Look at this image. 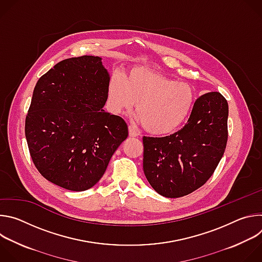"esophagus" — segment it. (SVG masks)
Segmentation results:
<instances>
[{"label":"esophagus","instance_id":"esophagus-1","mask_svg":"<svg viewBox=\"0 0 262 262\" xmlns=\"http://www.w3.org/2000/svg\"><path fill=\"white\" fill-rule=\"evenodd\" d=\"M128 135H129V137H133V138L138 137V133L132 126H128Z\"/></svg>","mask_w":262,"mask_h":262}]
</instances>
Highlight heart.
<instances>
[{"label":"heart","instance_id":"obj_1","mask_svg":"<svg viewBox=\"0 0 262 262\" xmlns=\"http://www.w3.org/2000/svg\"><path fill=\"white\" fill-rule=\"evenodd\" d=\"M194 89L148 67H133L124 77H113L108 84V104L114 113L130 111L137 103L138 120L156 136L174 132L189 115Z\"/></svg>","mask_w":262,"mask_h":262}]
</instances>
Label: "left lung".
<instances>
[{"label":"left lung","mask_w":262,"mask_h":262,"mask_svg":"<svg viewBox=\"0 0 262 262\" xmlns=\"http://www.w3.org/2000/svg\"><path fill=\"white\" fill-rule=\"evenodd\" d=\"M228 102L219 92H208L194 103L185 125L163 137H144V174L160 195L179 198L203 185L225 151Z\"/></svg>","instance_id":"8db88e82"}]
</instances>
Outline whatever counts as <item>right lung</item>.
Returning a JSON list of instances; mask_svg holds the SVG:
<instances>
[{"label": "right lung", "instance_id": "add662e5", "mask_svg": "<svg viewBox=\"0 0 262 262\" xmlns=\"http://www.w3.org/2000/svg\"><path fill=\"white\" fill-rule=\"evenodd\" d=\"M110 80L100 57L83 56L59 62L34 88L25 125L30 155L63 189L92 188L128 136L125 121L103 110Z\"/></svg>", "mask_w": 262, "mask_h": 262}]
</instances>
